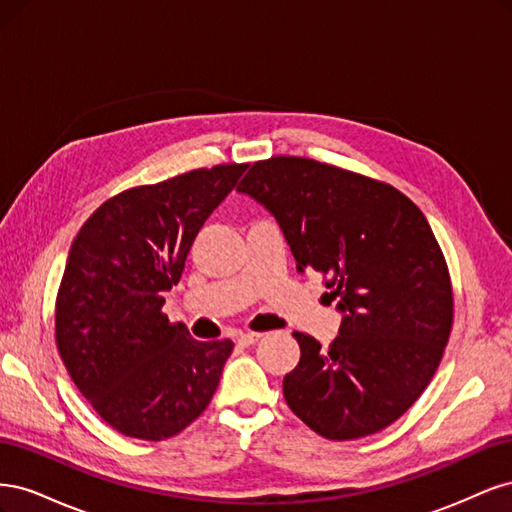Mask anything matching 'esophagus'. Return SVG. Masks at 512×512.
Here are the masks:
<instances>
[{
	"label": "esophagus",
	"instance_id": "obj_1",
	"mask_svg": "<svg viewBox=\"0 0 512 512\" xmlns=\"http://www.w3.org/2000/svg\"><path fill=\"white\" fill-rule=\"evenodd\" d=\"M260 337H262L260 333H241V335L237 337V344H239V346H254Z\"/></svg>",
	"mask_w": 512,
	"mask_h": 512
}]
</instances>
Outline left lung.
<instances>
[{"label":"left lung","mask_w":512,"mask_h":512,"mask_svg":"<svg viewBox=\"0 0 512 512\" xmlns=\"http://www.w3.org/2000/svg\"><path fill=\"white\" fill-rule=\"evenodd\" d=\"M280 224L303 273L324 275L342 312L329 348L292 333L284 397L329 440L395 423L427 389L453 327L451 275L431 226L393 185L309 158L256 162L237 185Z\"/></svg>","instance_id":"8db88e82"}]
</instances>
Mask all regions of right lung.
Wrapping results in <instances>:
<instances>
[{
  "instance_id": "right-lung-1",
  "label": "right lung",
  "mask_w": 512,
  "mask_h": 512,
  "mask_svg": "<svg viewBox=\"0 0 512 512\" xmlns=\"http://www.w3.org/2000/svg\"><path fill=\"white\" fill-rule=\"evenodd\" d=\"M247 164L198 168L108 198L76 235L55 301V342L76 389L128 438L160 442L205 412L230 339L198 342L162 314L166 290Z\"/></svg>"
}]
</instances>
